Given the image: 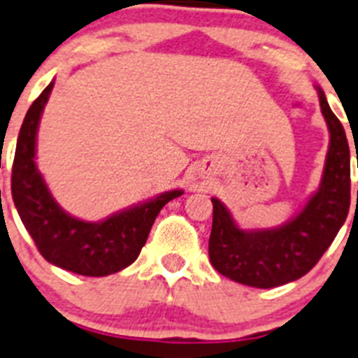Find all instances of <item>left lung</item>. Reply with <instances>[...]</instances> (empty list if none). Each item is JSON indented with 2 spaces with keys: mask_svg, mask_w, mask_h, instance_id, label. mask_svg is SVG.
<instances>
[{
  "mask_svg": "<svg viewBox=\"0 0 358 358\" xmlns=\"http://www.w3.org/2000/svg\"><path fill=\"white\" fill-rule=\"evenodd\" d=\"M317 91L329 129V149L320 185L302 211L278 227L242 229L229 209L218 198H211L209 260L216 271L238 284L269 289L304 276L326 253L346 222L351 189L350 145L346 131L329 109L324 91L320 87Z\"/></svg>",
  "mask_w": 358,
  "mask_h": 358,
  "instance_id": "1",
  "label": "left lung"
}]
</instances>
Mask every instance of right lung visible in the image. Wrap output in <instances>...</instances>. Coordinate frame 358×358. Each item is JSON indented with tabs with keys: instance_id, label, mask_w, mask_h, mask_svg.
I'll use <instances>...</instances> for the list:
<instances>
[{
	"instance_id": "1",
	"label": "right lung",
	"mask_w": 358,
	"mask_h": 358,
	"mask_svg": "<svg viewBox=\"0 0 358 358\" xmlns=\"http://www.w3.org/2000/svg\"><path fill=\"white\" fill-rule=\"evenodd\" d=\"M52 87L50 82L36 98L20 129L12 164V200L47 262L83 276L113 275L136 260L162 207L184 191H167L101 222L80 220L63 211L36 165V134Z\"/></svg>"
}]
</instances>
